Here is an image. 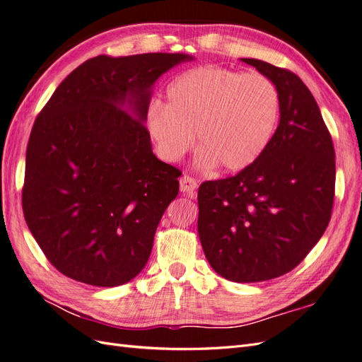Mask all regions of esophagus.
<instances>
[{
	"instance_id": "1",
	"label": "esophagus",
	"mask_w": 362,
	"mask_h": 362,
	"mask_svg": "<svg viewBox=\"0 0 362 362\" xmlns=\"http://www.w3.org/2000/svg\"><path fill=\"white\" fill-rule=\"evenodd\" d=\"M196 187H198V181H196L192 177H189V175H182L181 180H180V189H181L182 193L187 194L189 198H193Z\"/></svg>"
}]
</instances>
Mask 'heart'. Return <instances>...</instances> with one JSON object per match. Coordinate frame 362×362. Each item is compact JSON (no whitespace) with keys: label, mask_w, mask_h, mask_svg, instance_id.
Returning <instances> with one entry per match:
<instances>
[{"label":"heart","mask_w":362,"mask_h":362,"mask_svg":"<svg viewBox=\"0 0 362 362\" xmlns=\"http://www.w3.org/2000/svg\"><path fill=\"white\" fill-rule=\"evenodd\" d=\"M166 105L152 103L146 128L157 152L177 161L198 139V164L238 172L254 164L275 137L281 95L269 76L202 66L175 78Z\"/></svg>","instance_id":"b5f03b06"}]
</instances>
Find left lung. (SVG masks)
Returning <instances> with one entry per match:
<instances>
[{"label": "left lung", "mask_w": 362, "mask_h": 362, "mask_svg": "<svg viewBox=\"0 0 362 362\" xmlns=\"http://www.w3.org/2000/svg\"><path fill=\"white\" fill-rule=\"evenodd\" d=\"M275 83L281 116L275 137L235 177L205 181L198 190V233L218 275L259 282L293 270L331 221L335 151L320 108L298 75L243 59Z\"/></svg>", "instance_id": "left-lung-1"}]
</instances>
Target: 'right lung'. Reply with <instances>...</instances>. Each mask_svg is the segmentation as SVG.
<instances>
[{
	"instance_id": "right-lung-1",
	"label": "right lung",
	"mask_w": 362,
	"mask_h": 362,
	"mask_svg": "<svg viewBox=\"0 0 362 362\" xmlns=\"http://www.w3.org/2000/svg\"><path fill=\"white\" fill-rule=\"evenodd\" d=\"M187 60L180 52L93 57L60 83L36 117L23 210L64 276L116 287L148 262L181 170L152 154L144 122L158 76Z\"/></svg>"
}]
</instances>
